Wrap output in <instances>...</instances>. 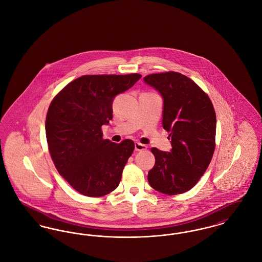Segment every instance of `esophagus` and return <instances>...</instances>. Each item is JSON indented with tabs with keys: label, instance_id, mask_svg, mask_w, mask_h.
<instances>
[{
	"label": "esophagus",
	"instance_id": "34e87169",
	"mask_svg": "<svg viewBox=\"0 0 262 262\" xmlns=\"http://www.w3.org/2000/svg\"><path fill=\"white\" fill-rule=\"evenodd\" d=\"M147 148L148 147L146 145H144V144H141L139 142L135 143V150L136 151H144V150H147Z\"/></svg>",
	"mask_w": 262,
	"mask_h": 262
}]
</instances>
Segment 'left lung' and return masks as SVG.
Segmentation results:
<instances>
[{
    "mask_svg": "<svg viewBox=\"0 0 262 262\" xmlns=\"http://www.w3.org/2000/svg\"><path fill=\"white\" fill-rule=\"evenodd\" d=\"M144 82L164 99L163 127L171 140L170 151L151 148L156 163L148 173V181L155 190L164 194L186 192L201 179L214 154V106L206 94L180 73L151 74Z\"/></svg>",
    "mask_w": 262,
    "mask_h": 262,
    "instance_id": "left-lung-1",
    "label": "left lung"
}]
</instances>
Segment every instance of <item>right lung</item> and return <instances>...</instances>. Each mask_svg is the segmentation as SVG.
Here are the masks:
<instances>
[{"mask_svg": "<svg viewBox=\"0 0 262 262\" xmlns=\"http://www.w3.org/2000/svg\"><path fill=\"white\" fill-rule=\"evenodd\" d=\"M140 74L86 75L68 83L49 105L45 131L60 176L78 192L100 197L119 185L134 151L132 140L102 139L101 126L112 119L114 97L132 88Z\"/></svg>", "mask_w": 262, "mask_h": 262, "instance_id": "add662e5", "label": "right lung"}]
</instances>
